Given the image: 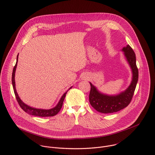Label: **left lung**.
<instances>
[{
	"instance_id": "left-lung-1",
	"label": "left lung",
	"mask_w": 155,
	"mask_h": 155,
	"mask_svg": "<svg viewBox=\"0 0 155 155\" xmlns=\"http://www.w3.org/2000/svg\"><path fill=\"white\" fill-rule=\"evenodd\" d=\"M122 50L124 51L125 56L132 69L133 80L125 91L116 96H108L101 94L90 83L89 102L91 106L98 112L105 114L117 112L127 107L130 104L133 97L139 77L136 55L133 48L129 45L124 47Z\"/></svg>"
}]
</instances>
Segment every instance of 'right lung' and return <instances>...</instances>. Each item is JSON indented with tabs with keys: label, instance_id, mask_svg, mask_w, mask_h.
I'll return each instance as SVG.
<instances>
[{
	"label": "right lung",
	"instance_id": "add662e5",
	"mask_svg": "<svg viewBox=\"0 0 155 155\" xmlns=\"http://www.w3.org/2000/svg\"><path fill=\"white\" fill-rule=\"evenodd\" d=\"M18 55L17 56V61L16 63L13 68V74H12V84H13V87L14 89V92L16 96V98L17 101L18 102V104L21 107V108L27 114L35 116H39V117H51V116H54L57 114L60 110L62 108L63 104V101L64 100V98L66 97V94L67 92H66L63 96L61 97L60 101L58 102V105L54 108L50 109V110H41V109H36L34 108L30 107L29 106L25 105L24 103L22 101V100L20 99V98L18 96V94L16 92V87H15V71H16V68L17 66V63H18Z\"/></svg>",
	"mask_w": 155,
	"mask_h": 155
}]
</instances>
